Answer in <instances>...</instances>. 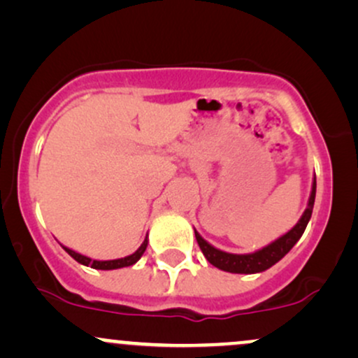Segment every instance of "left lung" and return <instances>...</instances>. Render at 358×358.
Segmentation results:
<instances>
[{
	"instance_id": "8db88e82",
	"label": "left lung",
	"mask_w": 358,
	"mask_h": 358,
	"mask_svg": "<svg viewBox=\"0 0 358 358\" xmlns=\"http://www.w3.org/2000/svg\"><path fill=\"white\" fill-rule=\"evenodd\" d=\"M315 195H316V176H313V182H311V192H310V199H308V205L305 212H303V215L299 217V220L296 222V225H294L291 231L282 234L281 237H278L276 241H273L271 244L264 245L262 249L254 250V252H249V254L225 252V250L213 248L210 242L205 241L203 237L193 229V231H195L196 242H199L205 259H207L212 266L225 271V273H234V274L262 273V271L269 269L271 266L276 264L278 261H281V259L285 257L291 249H293V245L301 239L308 222L311 219V213H313Z\"/></svg>"
}]
</instances>
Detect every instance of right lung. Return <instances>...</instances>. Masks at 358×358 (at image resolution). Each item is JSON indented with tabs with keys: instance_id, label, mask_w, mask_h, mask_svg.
I'll return each mask as SVG.
<instances>
[{
	"instance_id": "add662e5",
	"label": "right lung",
	"mask_w": 358,
	"mask_h": 358,
	"mask_svg": "<svg viewBox=\"0 0 358 358\" xmlns=\"http://www.w3.org/2000/svg\"><path fill=\"white\" fill-rule=\"evenodd\" d=\"M62 248L65 249V252H67L69 256H72L73 259H76L77 262H80V264H84V266H89V268L102 269V271L121 269V268H127V266L136 264L139 259H141V256H143V254H145V250L148 248V236L145 237V241H143V244L136 249V252L129 254V256L121 257V259H110V261H97V259L84 256V254L77 252V250H73L71 248H65V245H62Z\"/></svg>"
}]
</instances>
